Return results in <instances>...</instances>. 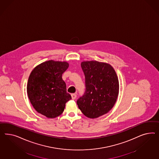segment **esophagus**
I'll return each instance as SVG.
<instances>
[{
	"label": "esophagus",
	"mask_w": 159,
	"mask_h": 159,
	"mask_svg": "<svg viewBox=\"0 0 159 159\" xmlns=\"http://www.w3.org/2000/svg\"><path fill=\"white\" fill-rule=\"evenodd\" d=\"M71 96H72V100H75V99H76V94H71Z\"/></svg>",
	"instance_id": "34e87169"
}]
</instances>
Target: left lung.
I'll list each match as a JSON object with an SVG mask.
<instances>
[{"label": "left lung", "mask_w": 159, "mask_h": 159, "mask_svg": "<svg viewBox=\"0 0 159 159\" xmlns=\"http://www.w3.org/2000/svg\"><path fill=\"white\" fill-rule=\"evenodd\" d=\"M81 67L85 76L86 90L77 100V106L86 116L96 118L114 106L119 93L118 77L108 63L84 61Z\"/></svg>", "instance_id": "obj_1"}]
</instances>
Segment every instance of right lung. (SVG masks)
Segmentation results:
<instances>
[{"label": "right lung", "instance_id": "right-lung-1", "mask_svg": "<svg viewBox=\"0 0 159 159\" xmlns=\"http://www.w3.org/2000/svg\"><path fill=\"white\" fill-rule=\"evenodd\" d=\"M68 67L66 62L51 60L39 64L30 73L27 87L29 100L36 111L47 118L62 114L65 104L72 99L62 77Z\"/></svg>", "mask_w": 159, "mask_h": 159}]
</instances>
